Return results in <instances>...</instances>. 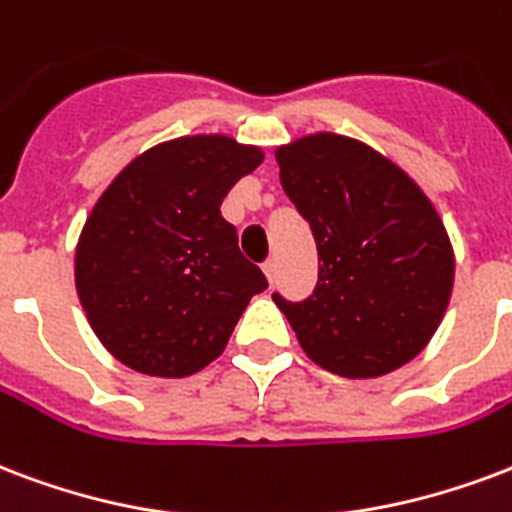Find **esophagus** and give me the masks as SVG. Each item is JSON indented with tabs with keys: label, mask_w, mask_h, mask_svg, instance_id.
<instances>
[{
	"label": "esophagus",
	"mask_w": 512,
	"mask_h": 512,
	"mask_svg": "<svg viewBox=\"0 0 512 512\" xmlns=\"http://www.w3.org/2000/svg\"><path fill=\"white\" fill-rule=\"evenodd\" d=\"M261 270H264V275H267V280H270V283H275V261H264V264H261Z\"/></svg>",
	"instance_id": "34e87169"
}]
</instances>
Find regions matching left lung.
Wrapping results in <instances>:
<instances>
[{
    "instance_id": "1",
    "label": "left lung",
    "mask_w": 512,
    "mask_h": 512,
    "mask_svg": "<svg viewBox=\"0 0 512 512\" xmlns=\"http://www.w3.org/2000/svg\"><path fill=\"white\" fill-rule=\"evenodd\" d=\"M280 183L318 245L305 302L272 294L307 359L340 378L405 367L443 321L453 291L451 237L405 169L345 134L275 148Z\"/></svg>"
}]
</instances>
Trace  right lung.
<instances>
[{
  "label": "right lung",
  "mask_w": 512,
  "mask_h": 512,
  "mask_svg": "<svg viewBox=\"0 0 512 512\" xmlns=\"http://www.w3.org/2000/svg\"><path fill=\"white\" fill-rule=\"evenodd\" d=\"M261 161V148L229 134H188L134 156L96 199L75 245V288L99 343L129 370H205L267 288L221 215Z\"/></svg>",
  "instance_id": "add662e5"
}]
</instances>
